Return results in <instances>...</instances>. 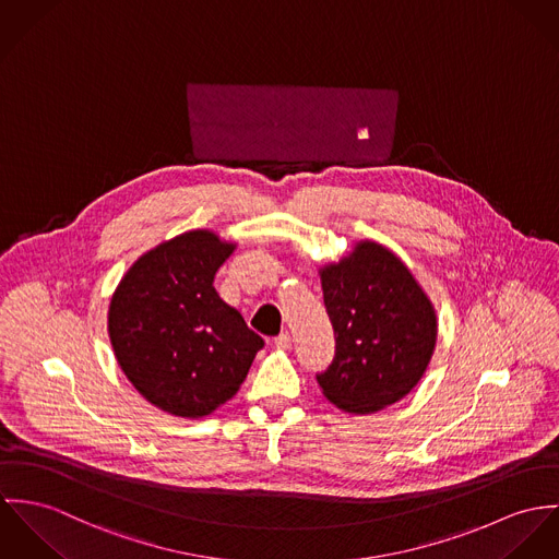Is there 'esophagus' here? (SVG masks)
<instances>
[{
  "label": "esophagus",
  "instance_id": "obj_1",
  "mask_svg": "<svg viewBox=\"0 0 559 559\" xmlns=\"http://www.w3.org/2000/svg\"><path fill=\"white\" fill-rule=\"evenodd\" d=\"M274 345H276V349H292V336H289V332L278 334V336L274 338Z\"/></svg>",
  "mask_w": 559,
  "mask_h": 559
}]
</instances>
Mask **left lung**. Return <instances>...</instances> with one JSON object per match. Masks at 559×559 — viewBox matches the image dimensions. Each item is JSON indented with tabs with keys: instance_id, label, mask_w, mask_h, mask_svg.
<instances>
[{
	"instance_id": "8db88e82",
	"label": "left lung",
	"mask_w": 559,
	"mask_h": 559,
	"mask_svg": "<svg viewBox=\"0 0 559 559\" xmlns=\"http://www.w3.org/2000/svg\"><path fill=\"white\" fill-rule=\"evenodd\" d=\"M334 358L317 372L323 394L352 414L379 412L420 381L433 356L435 310L399 257L362 242L321 272Z\"/></svg>"
}]
</instances>
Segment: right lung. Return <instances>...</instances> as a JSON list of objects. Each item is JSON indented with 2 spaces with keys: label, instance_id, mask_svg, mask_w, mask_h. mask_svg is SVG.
Wrapping results in <instances>:
<instances>
[{
  "label": "right lung",
  "instance_id": "right-lung-1",
  "mask_svg": "<svg viewBox=\"0 0 559 559\" xmlns=\"http://www.w3.org/2000/svg\"><path fill=\"white\" fill-rule=\"evenodd\" d=\"M231 252L212 231H188L145 252L114 294L116 358L132 385L174 416L201 418L227 403L263 347L212 285Z\"/></svg>",
  "mask_w": 559,
  "mask_h": 559
}]
</instances>
